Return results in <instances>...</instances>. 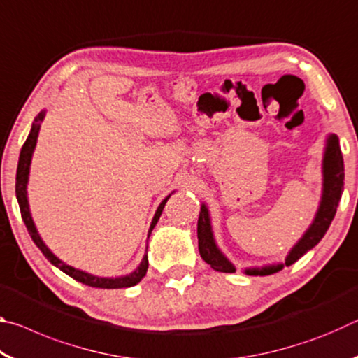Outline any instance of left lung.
I'll use <instances>...</instances> for the list:
<instances>
[{
	"instance_id": "8db88e82",
	"label": "left lung",
	"mask_w": 358,
	"mask_h": 358,
	"mask_svg": "<svg viewBox=\"0 0 358 358\" xmlns=\"http://www.w3.org/2000/svg\"><path fill=\"white\" fill-rule=\"evenodd\" d=\"M322 197L317 208V213L314 216V221L303 237L296 241L295 246L289 251L284 264L256 266V268H246L245 273L251 276H266L273 275L276 271L284 268V265L289 266L296 262L303 254H306L316 246L329 230L330 224L335 217L338 203L341 201V194L344 189V162L341 148H339V141L335 134L327 137L324 159H322ZM197 238H199V252L202 259L207 262L211 268L222 273H234L235 266L230 260L224 256L220 248H217L213 229H211L210 211L207 205L202 203L201 215L197 221Z\"/></svg>"
}]
</instances>
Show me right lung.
Masks as SVG:
<instances>
[{"instance_id": "right-lung-1", "label": "right lung", "mask_w": 358, "mask_h": 358, "mask_svg": "<svg viewBox=\"0 0 358 358\" xmlns=\"http://www.w3.org/2000/svg\"><path fill=\"white\" fill-rule=\"evenodd\" d=\"M44 117H45V112H41L34 120V123L31 126V131H29L28 138L25 141V143H23L22 151H20L19 166H17V177H15V196H17V201H19V205H20V213H22V217H23V222H25L29 235H31V238L36 243V246L39 248L42 254H44V256L48 260H50L53 265L58 266V268L62 270L63 273L69 275L71 278H74V280L78 281V282L87 284V286H92V287H99V289H121V287L136 286V284L141 282L142 278L147 275V270H148V256H147V254H145L141 265H138L137 268L132 271V273L126 275V276H118V278H101V276L90 275V273H87V271H82L78 268H74V266H71L68 264H64L63 260H59L55 256V254L48 250L47 245L44 243V240H42L41 235L38 234V229H36V226H34L31 211H29L28 196H27V185H28L29 166H31L33 151H34V147H36V142H38V134H39V129H41V121L44 120ZM169 197H171V196H167L164 201L161 202L159 207H157L153 221H151L150 230H148V237H150L151 230L155 229L157 220H159V216L162 213V210H164V205L169 201Z\"/></svg>"}]
</instances>
